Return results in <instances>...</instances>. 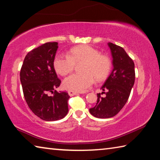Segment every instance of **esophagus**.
<instances>
[{"instance_id": "1", "label": "esophagus", "mask_w": 160, "mask_h": 160, "mask_svg": "<svg viewBox=\"0 0 160 160\" xmlns=\"http://www.w3.org/2000/svg\"><path fill=\"white\" fill-rule=\"evenodd\" d=\"M68 94L70 97L78 94V93L76 92H74V91H72V90H68Z\"/></svg>"}]
</instances>
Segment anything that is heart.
<instances>
[{"instance_id":"1","label":"heart","mask_w":160,"mask_h":160,"mask_svg":"<svg viewBox=\"0 0 160 160\" xmlns=\"http://www.w3.org/2000/svg\"><path fill=\"white\" fill-rule=\"evenodd\" d=\"M82 73L70 75L63 81V85L70 90L83 92L93 85L95 78L102 81L109 75L112 63L110 58L90 45H80L72 48L69 54L56 56L53 66L56 71L65 76L74 70L75 63L83 62Z\"/></svg>"}]
</instances>
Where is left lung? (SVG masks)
<instances>
[{"mask_svg":"<svg viewBox=\"0 0 160 160\" xmlns=\"http://www.w3.org/2000/svg\"><path fill=\"white\" fill-rule=\"evenodd\" d=\"M108 46L112 56L113 70L97 94L94 107L90 109L92 116L99 118L114 116L120 112L128 99L135 82V65L122 47L109 42Z\"/></svg>","mask_w":160,"mask_h":160,"instance_id":"8db88e82","label":"left lung"}]
</instances>
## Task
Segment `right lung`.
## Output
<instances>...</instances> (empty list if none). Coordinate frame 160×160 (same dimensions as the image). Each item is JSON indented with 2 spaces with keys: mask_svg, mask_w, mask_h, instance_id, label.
<instances>
[{
  "mask_svg": "<svg viewBox=\"0 0 160 160\" xmlns=\"http://www.w3.org/2000/svg\"><path fill=\"white\" fill-rule=\"evenodd\" d=\"M58 48L57 42H48L29 51L20 70L27 104L35 115L47 121L60 120L68 112V94L56 90L61 82L53 66Z\"/></svg>",
  "mask_w": 160,
  "mask_h": 160,
  "instance_id": "obj_1",
  "label": "right lung"
}]
</instances>
